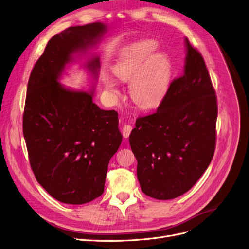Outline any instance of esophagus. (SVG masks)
I'll use <instances>...</instances> for the list:
<instances>
[{"label": "esophagus", "mask_w": 249, "mask_h": 249, "mask_svg": "<svg viewBox=\"0 0 249 249\" xmlns=\"http://www.w3.org/2000/svg\"><path fill=\"white\" fill-rule=\"evenodd\" d=\"M132 130H133V126L131 124H124L123 126V136H124V138H128V136H130Z\"/></svg>", "instance_id": "esophagus-1"}]
</instances>
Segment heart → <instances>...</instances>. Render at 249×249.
Listing matches in <instances>:
<instances>
[{
	"mask_svg": "<svg viewBox=\"0 0 249 249\" xmlns=\"http://www.w3.org/2000/svg\"><path fill=\"white\" fill-rule=\"evenodd\" d=\"M158 46L150 39L136 42L124 51L113 66V73L119 80L131 81V99L143 109L158 107L166 98L172 80V62L166 53H154ZM103 81L111 97L115 100L121 97L112 79L105 77Z\"/></svg>",
	"mask_w": 249,
	"mask_h": 249,
	"instance_id": "b5f03b06",
	"label": "heart"
}]
</instances>
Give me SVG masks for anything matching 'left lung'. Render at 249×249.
Returning <instances> with one entry per match:
<instances>
[{
  "label": "left lung",
  "mask_w": 249,
  "mask_h": 249,
  "mask_svg": "<svg viewBox=\"0 0 249 249\" xmlns=\"http://www.w3.org/2000/svg\"><path fill=\"white\" fill-rule=\"evenodd\" d=\"M183 75L156 112L137 118L130 145L142 192L171 200L195 185L215 150L217 103L204 58L187 38Z\"/></svg>",
  "instance_id": "1"
}]
</instances>
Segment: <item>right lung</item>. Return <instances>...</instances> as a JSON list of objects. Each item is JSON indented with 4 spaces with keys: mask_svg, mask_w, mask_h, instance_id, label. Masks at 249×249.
Instances as JSON below:
<instances>
[{
    "mask_svg": "<svg viewBox=\"0 0 249 249\" xmlns=\"http://www.w3.org/2000/svg\"><path fill=\"white\" fill-rule=\"evenodd\" d=\"M107 25L68 28L51 38L31 73L23 136L37 181L57 201L80 205L104 192L110 159L123 140L118 113L93 102L95 89L76 90L58 82L68 65L95 47ZM96 80L100 58L84 65Z\"/></svg>",
    "mask_w": 249,
    "mask_h": 249,
    "instance_id": "obj_1",
    "label": "right lung"
}]
</instances>
